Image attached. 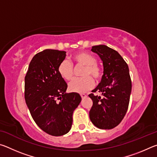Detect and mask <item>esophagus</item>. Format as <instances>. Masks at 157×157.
<instances>
[{"label": "esophagus", "mask_w": 157, "mask_h": 157, "mask_svg": "<svg viewBox=\"0 0 157 157\" xmlns=\"http://www.w3.org/2000/svg\"><path fill=\"white\" fill-rule=\"evenodd\" d=\"M80 95H81V97H82V99H84V98H86L87 97V95L86 94H80Z\"/></svg>", "instance_id": "34e87169"}]
</instances>
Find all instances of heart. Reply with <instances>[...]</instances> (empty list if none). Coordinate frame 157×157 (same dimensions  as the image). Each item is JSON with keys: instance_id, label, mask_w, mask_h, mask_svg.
Returning <instances> with one entry per match:
<instances>
[{"instance_id": "heart-1", "label": "heart", "mask_w": 157, "mask_h": 157, "mask_svg": "<svg viewBox=\"0 0 157 157\" xmlns=\"http://www.w3.org/2000/svg\"><path fill=\"white\" fill-rule=\"evenodd\" d=\"M73 59L79 65L85 66L81 78L73 79L68 84L71 91L85 93L93 88L94 79H99L101 77V69L96 63V59L91 54L86 52H79L73 55ZM58 72L60 76L66 80H70L73 75V65L68 59H63L58 66Z\"/></svg>"}]
</instances>
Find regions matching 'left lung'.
Masks as SVG:
<instances>
[{
    "label": "left lung",
    "instance_id": "8db88e82",
    "mask_svg": "<svg viewBox=\"0 0 157 157\" xmlns=\"http://www.w3.org/2000/svg\"><path fill=\"white\" fill-rule=\"evenodd\" d=\"M91 51L102 60L103 75L92 91L102 96L89 95L93 101L89 118L98 128L111 129L119 124L128 109L132 91L129 67L118 52L105 45L92 46Z\"/></svg>",
    "mask_w": 157,
    "mask_h": 157
}]
</instances>
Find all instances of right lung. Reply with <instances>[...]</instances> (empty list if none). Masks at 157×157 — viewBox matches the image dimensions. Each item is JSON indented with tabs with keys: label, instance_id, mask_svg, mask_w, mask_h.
Masks as SVG:
<instances>
[{
	"label": "right lung",
	"instance_id": "obj_1",
	"mask_svg": "<svg viewBox=\"0 0 157 157\" xmlns=\"http://www.w3.org/2000/svg\"><path fill=\"white\" fill-rule=\"evenodd\" d=\"M65 51L46 49L34 55L25 77V100L36 124L55 136L70 131L73 113L82 100L78 93H66L68 85L58 72Z\"/></svg>",
	"mask_w": 157,
	"mask_h": 157
}]
</instances>
